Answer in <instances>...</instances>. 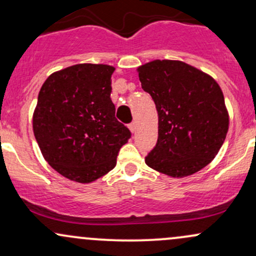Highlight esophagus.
Returning a JSON list of instances; mask_svg holds the SVG:
<instances>
[{"instance_id":"obj_1","label":"esophagus","mask_w":256,"mask_h":256,"mask_svg":"<svg viewBox=\"0 0 256 256\" xmlns=\"http://www.w3.org/2000/svg\"><path fill=\"white\" fill-rule=\"evenodd\" d=\"M136 128H137V126H136V122H131V124H128V128H130V130H131V132H134V131H136Z\"/></svg>"}]
</instances>
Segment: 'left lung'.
Returning <instances> with one entry per match:
<instances>
[{
  "label": "left lung",
  "mask_w": 256,
  "mask_h": 256,
  "mask_svg": "<svg viewBox=\"0 0 256 256\" xmlns=\"http://www.w3.org/2000/svg\"><path fill=\"white\" fill-rule=\"evenodd\" d=\"M142 89L158 116V136L146 164L171 177L207 166L224 143L228 116L212 77L182 61L155 60L138 67Z\"/></svg>",
  "instance_id": "1"
}]
</instances>
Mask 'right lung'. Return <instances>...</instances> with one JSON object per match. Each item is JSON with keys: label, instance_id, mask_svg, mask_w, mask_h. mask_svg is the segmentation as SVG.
<instances>
[{"label": "right lung", "instance_id": "1", "mask_svg": "<svg viewBox=\"0 0 256 256\" xmlns=\"http://www.w3.org/2000/svg\"><path fill=\"white\" fill-rule=\"evenodd\" d=\"M108 64H79L52 73L40 88L34 134L44 158L64 177L90 183L116 165L131 132L116 118Z\"/></svg>", "mask_w": 256, "mask_h": 256}]
</instances>
